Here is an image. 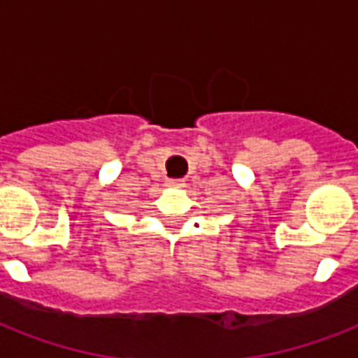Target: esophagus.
<instances>
[{
    "label": "esophagus",
    "mask_w": 358,
    "mask_h": 358,
    "mask_svg": "<svg viewBox=\"0 0 358 358\" xmlns=\"http://www.w3.org/2000/svg\"><path fill=\"white\" fill-rule=\"evenodd\" d=\"M169 187H173V189H178L184 185V180H167Z\"/></svg>",
    "instance_id": "1"
}]
</instances>
